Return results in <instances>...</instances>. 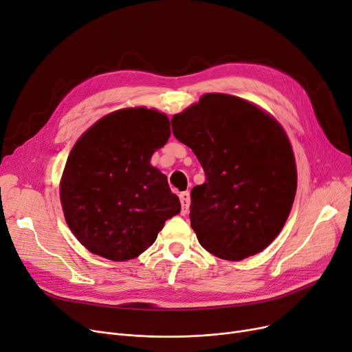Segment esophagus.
<instances>
[{
    "mask_svg": "<svg viewBox=\"0 0 352 352\" xmlns=\"http://www.w3.org/2000/svg\"><path fill=\"white\" fill-rule=\"evenodd\" d=\"M180 199V204H182V214H188L189 213V208H190V193L186 192H182L179 195Z\"/></svg>",
    "mask_w": 352,
    "mask_h": 352,
    "instance_id": "1",
    "label": "esophagus"
}]
</instances>
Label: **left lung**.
<instances>
[{"mask_svg": "<svg viewBox=\"0 0 352 352\" xmlns=\"http://www.w3.org/2000/svg\"><path fill=\"white\" fill-rule=\"evenodd\" d=\"M206 182L190 197V226L212 255L242 261L279 235L296 193V164L285 130L243 98L209 93L172 119Z\"/></svg>", "mask_w": 352, "mask_h": 352, "instance_id": "8db88e82", "label": "left lung"}]
</instances>
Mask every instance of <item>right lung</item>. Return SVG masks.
Wrapping results in <instances>:
<instances>
[{
    "label": "right lung",
    "instance_id": "right-lung-1",
    "mask_svg": "<svg viewBox=\"0 0 352 352\" xmlns=\"http://www.w3.org/2000/svg\"><path fill=\"white\" fill-rule=\"evenodd\" d=\"M169 138L164 113L130 107L104 116L77 140L60 199L67 225L91 254L117 262L136 258L180 212L167 177L150 164Z\"/></svg>",
    "mask_w": 352,
    "mask_h": 352
}]
</instances>
